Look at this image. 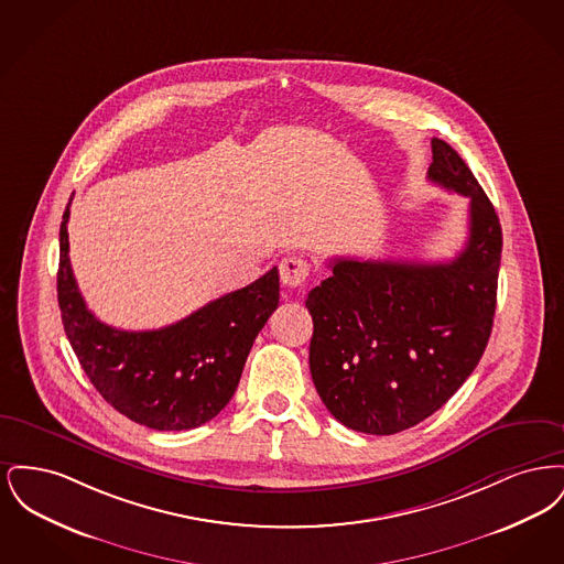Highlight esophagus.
Returning <instances> with one entry per match:
<instances>
[{"mask_svg":"<svg viewBox=\"0 0 564 564\" xmlns=\"http://www.w3.org/2000/svg\"><path fill=\"white\" fill-rule=\"evenodd\" d=\"M311 272V264L302 256H288L279 264V276L285 288H300Z\"/></svg>","mask_w":564,"mask_h":564,"instance_id":"1","label":"esophagus"}]
</instances>
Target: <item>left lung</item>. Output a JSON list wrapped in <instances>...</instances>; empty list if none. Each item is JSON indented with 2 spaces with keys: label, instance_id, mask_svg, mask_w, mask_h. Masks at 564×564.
Returning a JSON list of instances; mask_svg holds the SVG:
<instances>
[{
  "label": "left lung",
  "instance_id": "1",
  "mask_svg": "<svg viewBox=\"0 0 564 564\" xmlns=\"http://www.w3.org/2000/svg\"><path fill=\"white\" fill-rule=\"evenodd\" d=\"M427 177L469 198V237L451 262L336 258L306 297L308 364L325 408L349 430L391 435L440 410L490 338L503 235L455 150L431 139Z\"/></svg>",
  "mask_w": 564,
  "mask_h": 564
}]
</instances>
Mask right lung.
<instances>
[{
    "label": "right lung",
    "mask_w": 564,
    "mask_h": 564,
    "mask_svg": "<svg viewBox=\"0 0 564 564\" xmlns=\"http://www.w3.org/2000/svg\"><path fill=\"white\" fill-rule=\"evenodd\" d=\"M69 205L61 221L56 295L67 340L101 398L156 431H186L215 419L237 391L251 345L279 306V270L221 295L186 319L148 332L99 322L69 264Z\"/></svg>",
    "instance_id": "add662e5"
}]
</instances>
